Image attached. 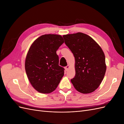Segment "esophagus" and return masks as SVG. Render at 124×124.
Returning a JSON list of instances; mask_svg holds the SVG:
<instances>
[{
  "label": "esophagus",
  "instance_id": "esophagus-1",
  "mask_svg": "<svg viewBox=\"0 0 124 124\" xmlns=\"http://www.w3.org/2000/svg\"><path fill=\"white\" fill-rule=\"evenodd\" d=\"M69 67H70V66H69V65H67L66 67H65V70H66V71H68V70L69 69Z\"/></svg>",
  "mask_w": 124,
  "mask_h": 124
}]
</instances>
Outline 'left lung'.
I'll use <instances>...</instances> for the list:
<instances>
[{"instance_id": "1", "label": "left lung", "mask_w": 124, "mask_h": 124, "mask_svg": "<svg viewBox=\"0 0 124 124\" xmlns=\"http://www.w3.org/2000/svg\"><path fill=\"white\" fill-rule=\"evenodd\" d=\"M65 43L75 58L76 75L71 80L78 92H94L102 81L106 71L102 50L91 37L82 32L63 36Z\"/></svg>"}]
</instances>
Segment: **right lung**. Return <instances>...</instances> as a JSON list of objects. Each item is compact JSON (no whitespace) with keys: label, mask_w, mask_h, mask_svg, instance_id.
Instances as JSON below:
<instances>
[{"label":"right lung","mask_w":124,"mask_h":124,"mask_svg":"<svg viewBox=\"0 0 124 124\" xmlns=\"http://www.w3.org/2000/svg\"><path fill=\"white\" fill-rule=\"evenodd\" d=\"M63 42L61 35H44L29 48L25 63L26 72L33 87L39 93L53 92L64 75L65 69L59 66L56 54Z\"/></svg>","instance_id":"1"}]
</instances>
